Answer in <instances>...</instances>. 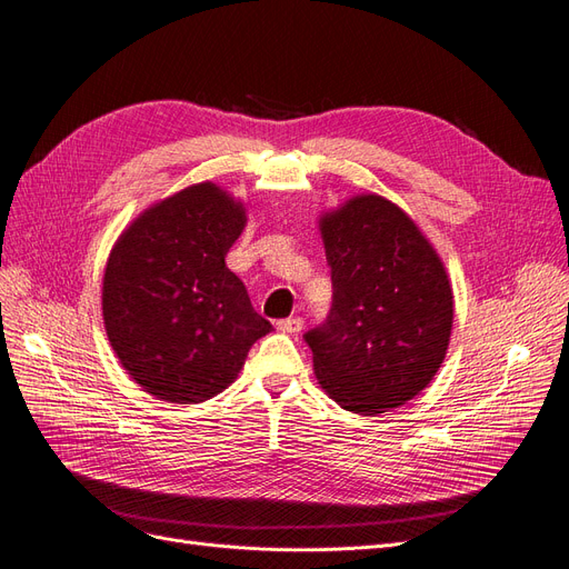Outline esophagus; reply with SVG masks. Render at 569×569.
I'll return each instance as SVG.
<instances>
[{
	"label": "esophagus",
	"mask_w": 569,
	"mask_h": 569,
	"mask_svg": "<svg viewBox=\"0 0 569 569\" xmlns=\"http://www.w3.org/2000/svg\"><path fill=\"white\" fill-rule=\"evenodd\" d=\"M302 326H305V321H302L300 317H288V319H281V321H277V328H279V331H283V333H290V336L300 333V331H302Z\"/></svg>",
	"instance_id": "1"
}]
</instances>
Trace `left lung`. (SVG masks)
Instances as JSON below:
<instances>
[{
    "label": "left lung",
    "mask_w": 569,
    "mask_h": 569,
    "mask_svg": "<svg viewBox=\"0 0 569 569\" xmlns=\"http://www.w3.org/2000/svg\"><path fill=\"white\" fill-rule=\"evenodd\" d=\"M333 305L305 333L319 385L347 411L376 416L426 390L445 361L453 292L413 219L382 196L321 217Z\"/></svg>",
    "instance_id": "obj_1"
}]
</instances>
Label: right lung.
<instances>
[{
	"mask_svg": "<svg viewBox=\"0 0 569 569\" xmlns=\"http://www.w3.org/2000/svg\"><path fill=\"white\" fill-rule=\"evenodd\" d=\"M243 227L241 200L203 181L141 212L118 238L103 273V323L143 392L206 401L271 331L224 262Z\"/></svg>",
	"mask_w": 569,
	"mask_h": 569,
	"instance_id": "add662e5",
	"label": "right lung"
}]
</instances>
